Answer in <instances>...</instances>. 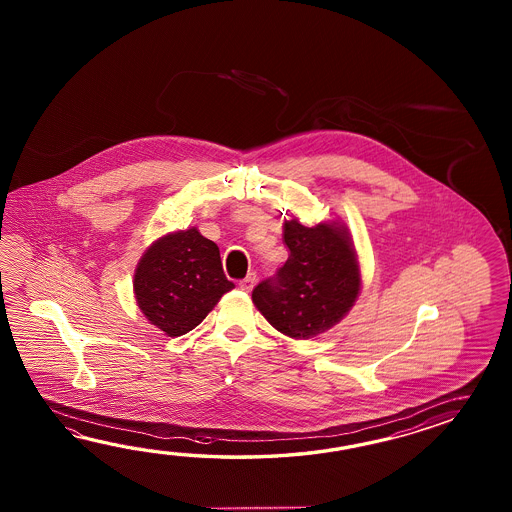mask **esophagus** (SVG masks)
Returning a JSON list of instances; mask_svg holds the SVG:
<instances>
[{
  "label": "esophagus",
  "mask_w": 512,
  "mask_h": 512,
  "mask_svg": "<svg viewBox=\"0 0 512 512\" xmlns=\"http://www.w3.org/2000/svg\"><path fill=\"white\" fill-rule=\"evenodd\" d=\"M254 283H256V272H249L243 280L240 282V287L243 291H252V287H254Z\"/></svg>",
  "instance_id": "esophagus-1"
}]
</instances>
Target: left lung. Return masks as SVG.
I'll return each instance as SVG.
<instances>
[{"instance_id":"1","label":"left lung","mask_w":512,"mask_h":512,"mask_svg":"<svg viewBox=\"0 0 512 512\" xmlns=\"http://www.w3.org/2000/svg\"><path fill=\"white\" fill-rule=\"evenodd\" d=\"M289 260L252 291V302L272 327L291 338H311L335 326L355 304L360 276L346 229L283 225Z\"/></svg>"}]
</instances>
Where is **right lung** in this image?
Wrapping results in <instances>:
<instances>
[{
  "instance_id": "add662e5",
  "label": "right lung",
  "mask_w": 512,
  "mask_h": 512,
  "mask_svg": "<svg viewBox=\"0 0 512 512\" xmlns=\"http://www.w3.org/2000/svg\"><path fill=\"white\" fill-rule=\"evenodd\" d=\"M133 287L153 326L181 337L203 322L234 283L223 272L218 245L188 229L153 243L137 265Z\"/></svg>"
}]
</instances>
